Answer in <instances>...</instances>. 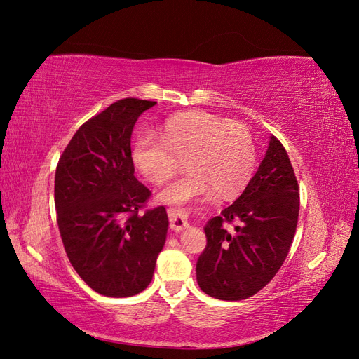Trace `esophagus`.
<instances>
[{
  "instance_id": "1",
  "label": "esophagus",
  "mask_w": 359,
  "mask_h": 359,
  "mask_svg": "<svg viewBox=\"0 0 359 359\" xmlns=\"http://www.w3.org/2000/svg\"><path fill=\"white\" fill-rule=\"evenodd\" d=\"M168 214H169L170 229L173 232H181L182 229H186V227L189 226L187 217H186V214H184L182 211H180V210H169Z\"/></svg>"
}]
</instances>
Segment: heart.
Instances as JSON below:
<instances>
[{"label":"heart","instance_id":"obj_1","mask_svg":"<svg viewBox=\"0 0 359 359\" xmlns=\"http://www.w3.org/2000/svg\"><path fill=\"white\" fill-rule=\"evenodd\" d=\"M186 158L187 173L163 187L158 202L177 206L208 198H231L252 175L256 148L250 130L205 111L182 112L166 119L160 137L144 133L135 139L132 160L145 180L161 184Z\"/></svg>","mask_w":359,"mask_h":359}]
</instances>
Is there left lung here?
I'll return each mask as SVG.
<instances>
[{
  "label": "left lung",
  "mask_w": 359,
  "mask_h": 359,
  "mask_svg": "<svg viewBox=\"0 0 359 359\" xmlns=\"http://www.w3.org/2000/svg\"><path fill=\"white\" fill-rule=\"evenodd\" d=\"M289 156L276 136L247 187L203 231L206 247L198 259L199 287L223 301L247 299L277 274L295 236L299 193ZM224 221H236L227 233Z\"/></svg>",
  "instance_id": "obj_1"
}]
</instances>
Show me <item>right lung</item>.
<instances>
[{
	"label": "right lung",
	"mask_w": 359,
	"mask_h": 359,
	"mask_svg": "<svg viewBox=\"0 0 359 359\" xmlns=\"http://www.w3.org/2000/svg\"><path fill=\"white\" fill-rule=\"evenodd\" d=\"M156 102L123 99L79 127L60 157L55 208L72 266L104 297L137 295L166 243L165 206L139 214L149 190L135 178L133 127Z\"/></svg>",
	"instance_id": "1"
}]
</instances>
